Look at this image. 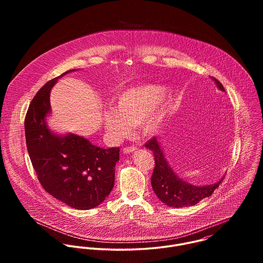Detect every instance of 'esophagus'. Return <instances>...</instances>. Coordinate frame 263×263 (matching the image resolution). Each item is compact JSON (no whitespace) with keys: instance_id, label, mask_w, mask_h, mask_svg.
I'll list each match as a JSON object with an SVG mask.
<instances>
[{"instance_id":"1","label":"esophagus","mask_w":263,"mask_h":263,"mask_svg":"<svg viewBox=\"0 0 263 263\" xmlns=\"http://www.w3.org/2000/svg\"><path fill=\"white\" fill-rule=\"evenodd\" d=\"M136 149H137L136 146L131 145V146H126V147H124V148H123V152H124L125 154H130V153H133L134 151H136Z\"/></svg>"}]
</instances>
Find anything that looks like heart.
Segmentation results:
<instances>
[{
  "instance_id": "obj_1",
  "label": "heart",
  "mask_w": 263,
  "mask_h": 263,
  "mask_svg": "<svg viewBox=\"0 0 263 263\" xmlns=\"http://www.w3.org/2000/svg\"><path fill=\"white\" fill-rule=\"evenodd\" d=\"M164 88L157 85H139L119 93L105 111L104 124L115 138L130 134V126L142 124L146 133H156L161 126L160 116L154 115L164 97Z\"/></svg>"
}]
</instances>
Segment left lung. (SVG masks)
<instances>
[{"label": "left lung", "instance_id": "obj_1", "mask_svg": "<svg viewBox=\"0 0 263 263\" xmlns=\"http://www.w3.org/2000/svg\"><path fill=\"white\" fill-rule=\"evenodd\" d=\"M216 86L224 91L222 84L212 77ZM145 147L153 151L155 166L151 177L153 191L159 200L170 207L180 208L193 206L201 200L210 197L219 186L220 181L205 186H196L179 178L168 165L156 137H152L145 144Z\"/></svg>", "mask_w": 263, "mask_h": 263}]
</instances>
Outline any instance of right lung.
I'll return each instance as SVG.
<instances>
[{"label": "right lung", "mask_w": 263, "mask_h": 263, "mask_svg": "<svg viewBox=\"0 0 263 263\" xmlns=\"http://www.w3.org/2000/svg\"><path fill=\"white\" fill-rule=\"evenodd\" d=\"M72 70L37 91L25 118V134L32 165L44 190L69 207L87 210L100 205L114 189L120 147H99L84 137L57 135L47 127L50 91L59 78Z\"/></svg>", "instance_id": "1"}]
</instances>
